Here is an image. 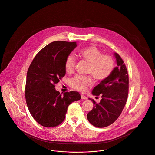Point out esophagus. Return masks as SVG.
I'll return each instance as SVG.
<instances>
[{"mask_svg":"<svg viewBox=\"0 0 155 155\" xmlns=\"http://www.w3.org/2000/svg\"><path fill=\"white\" fill-rule=\"evenodd\" d=\"M81 98L82 100H86V99H87V97H86L85 95L81 94Z\"/></svg>","mask_w":155,"mask_h":155,"instance_id":"obj_1","label":"esophagus"}]
</instances>
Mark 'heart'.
Segmentation results:
<instances>
[{
    "mask_svg": "<svg viewBox=\"0 0 155 155\" xmlns=\"http://www.w3.org/2000/svg\"><path fill=\"white\" fill-rule=\"evenodd\" d=\"M80 57L89 63L87 72L92 75L94 78L101 81L108 78L114 69V61L113 58L108 55H101V51L95 46H89L81 48L78 51ZM75 58L69 55L66 59L64 68L66 72L72 74L74 70ZM93 83L91 76L77 75L71 79V87L80 91H85Z\"/></svg>",
    "mask_w": 155,
    "mask_h": 155,
    "instance_id": "1",
    "label": "heart"
}]
</instances>
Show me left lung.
I'll list each match as a JSON object with an SVG mask.
<instances>
[{"label": "left lung", "instance_id": "obj_1", "mask_svg": "<svg viewBox=\"0 0 155 155\" xmlns=\"http://www.w3.org/2000/svg\"><path fill=\"white\" fill-rule=\"evenodd\" d=\"M117 66L110 76L101 81L92 90L94 95L101 96L100 103L92 100L94 107L87 114L88 121L94 127L104 128L114 123L126 104L128 95V74L124 61L114 53Z\"/></svg>", "mask_w": 155, "mask_h": 155}]
</instances>
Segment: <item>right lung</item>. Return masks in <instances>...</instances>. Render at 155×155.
Listing matches in <instances>:
<instances>
[{
	"label": "right lung",
	"instance_id": "1",
	"mask_svg": "<svg viewBox=\"0 0 155 155\" xmlns=\"http://www.w3.org/2000/svg\"><path fill=\"white\" fill-rule=\"evenodd\" d=\"M77 45L76 42H51L39 51L28 68L26 103L32 117L44 127L61 124L68 106L81 98L78 92H66L62 96L55 88V84L66 74V59Z\"/></svg>",
	"mask_w": 155,
	"mask_h": 155
}]
</instances>
